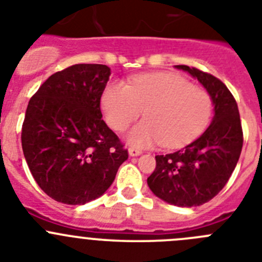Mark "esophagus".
<instances>
[{
    "instance_id": "34e87169",
    "label": "esophagus",
    "mask_w": 262,
    "mask_h": 262,
    "mask_svg": "<svg viewBox=\"0 0 262 262\" xmlns=\"http://www.w3.org/2000/svg\"><path fill=\"white\" fill-rule=\"evenodd\" d=\"M128 155L131 157L140 156V155H142V151H139V149H135V148H129V149H128Z\"/></svg>"
}]
</instances>
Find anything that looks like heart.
<instances>
[{
	"label": "heart",
	"mask_w": 262,
	"mask_h": 262,
	"mask_svg": "<svg viewBox=\"0 0 262 262\" xmlns=\"http://www.w3.org/2000/svg\"><path fill=\"white\" fill-rule=\"evenodd\" d=\"M108 126L122 131L144 110L145 120L126 134L129 145L143 149L161 144L174 149L193 142L207 127L212 102L205 90L173 73H149L105 88L101 98Z\"/></svg>",
	"instance_id": "b5f03b06"
}]
</instances>
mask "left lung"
I'll return each instance as SVG.
<instances>
[{"instance_id":"left-lung-1","label":"left lung","mask_w":262,"mask_h":262,"mask_svg":"<svg viewBox=\"0 0 262 262\" xmlns=\"http://www.w3.org/2000/svg\"><path fill=\"white\" fill-rule=\"evenodd\" d=\"M174 67L200 81L211 98L214 117L193 143L173 154L157 155L147 184L164 202L193 207L212 200L230 180L242 154V122L237 103L221 80L196 68Z\"/></svg>"}]
</instances>
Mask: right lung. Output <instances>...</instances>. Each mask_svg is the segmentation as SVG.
<instances>
[{"label":"right lung","mask_w":262,"mask_h":262,"mask_svg":"<svg viewBox=\"0 0 262 262\" xmlns=\"http://www.w3.org/2000/svg\"><path fill=\"white\" fill-rule=\"evenodd\" d=\"M110 75L103 64H76L50 76L30 99L23 155L36 184L57 202L101 196L128 159L99 107Z\"/></svg>","instance_id":"1"}]
</instances>
